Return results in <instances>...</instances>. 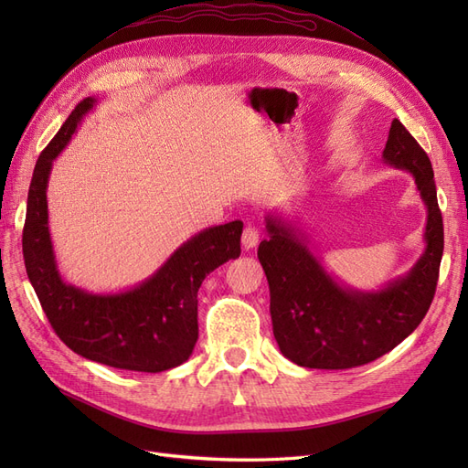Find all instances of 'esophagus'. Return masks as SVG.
Instances as JSON below:
<instances>
[{"mask_svg": "<svg viewBox=\"0 0 468 468\" xmlns=\"http://www.w3.org/2000/svg\"><path fill=\"white\" fill-rule=\"evenodd\" d=\"M258 242H260V230L253 224H248L242 232V246L246 250H251L258 246Z\"/></svg>", "mask_w": 468, "mask_h": 468, "instance_id": "obj_1", "label": "esophagus"}]
</instances>
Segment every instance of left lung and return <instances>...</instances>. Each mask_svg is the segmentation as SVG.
<instances>
[{
    "instance_id": "1",
    "label": "left lung",
    "mask_w": 468,
    "mask_h": 468,
    "mask_svg": "<svg viewBox=\"0 0 468 468\" xmlns=\"http://www.w3.org/2000/svg\"><path fill=\"white\" fill-rule=\"evenodd\" d=\"M385 164L410 172L428 208L426 250L404 277L378 291L344 285L325 271L304 234L279 215L265 217L269 238L258 258L269 282V313L282 356L308 369H351L399 346L426 316L443 256V218L433 169L406 126L394 119Z\"/></svg>"
}]
</instances>
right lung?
Instances as JSON below:
<instances>
[{
	"instance_id": "obj_1",
	"label": "right lung",
	"mask_w": 468,
	"mask_h": 468,
	"mask_svg": "<svg viewBox=\"0 0 468 468\" xmlns=\"http://www.w3.org/2000/svg\"><path fill=\"white\" fill-rule=\"evenodd\" d=\"M97 103L83 99L38 155L23 229L27 275L56 335L78 356L115 369L162 373L186 363L199 337L197 292L205 277L239 256V220L212 226L183 242L140 285L95 294L66 282L48 230L47 187L52 162Z\"/></svg>"
}]
</instances>
